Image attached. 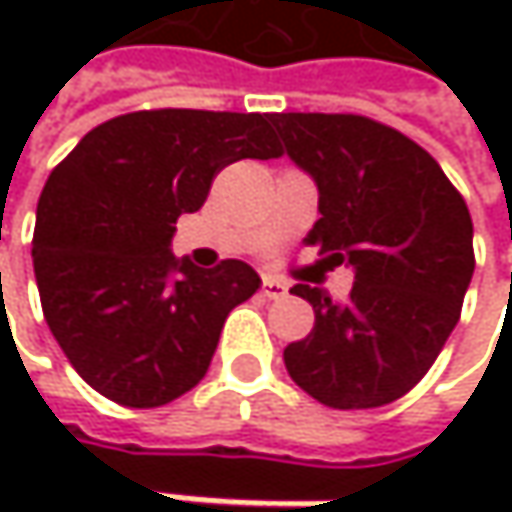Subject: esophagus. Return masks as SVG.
<instances>
[{"instance_id": "esophagus-1", "label": "esophagus", "mask_w": 512, "mask_h": 512, "mask_svg": "<svg viewBox=\"0 0 512 512\" xmlns=\"http://www.w3.org/2000/svg\"><path fill=\"white\" fill-rule=\"evenodd\" d=\"M263 296L266 299H281V296H287V284L281 278H275V275H266L263 278Z\"/></svg>"}]
</instances>
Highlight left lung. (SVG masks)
I'll use <instances>...</instances> for the list:
<instances>
[{"instance_id":"1","label":"left lung","mask_w":512,"mask_h":512,"mask_svg":"<svg viewBox=\"0 0 512 512\" xmlns=\"http://www.w3.org/2000/svg\"><path fill=\"white\" fill-rule=\"evenodd\" d=\"M269 121L320 192L305 243L356 275L344 302L290 290L311 302L314 329L284 350L287 373L323 406H385L421 382L460 320L474 272L468 207L439 162L385 124L323 112Z\"/></svg>"}]
</instances>
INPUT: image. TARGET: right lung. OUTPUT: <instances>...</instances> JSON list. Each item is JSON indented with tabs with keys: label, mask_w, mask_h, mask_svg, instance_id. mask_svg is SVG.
Returning a JSON list of instances; mask_svg holds the SVG:
<instances>
[{
	"label": "right lung",
	"mask_w": 512,
	"mask_h": 512,
	"mask_svg": "<svg viewBox=\"0 0 512 512\" xmlns=\"http://www.w3.org/2000/svg\"><path fill=\"white\" fill-rule=\"evenodd\" d=\"M281 148L269 115L154 109L94 127L52 168L35 219V278L52 338L103 397L154 409L195 388L225 317L260 275L171 255L174 225L213 177Z\"/></svg>",
	"instance_id": "1"
}]
</instances>
